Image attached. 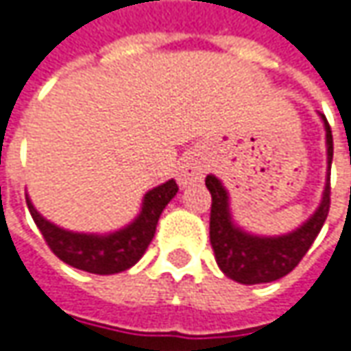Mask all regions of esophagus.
<instances>
[{"label": "esophagus", "mask_w": 351, "mask_h": 351, "mask_svg": "<svg viewBox=\"0 0 351 351\" xmlns=\"http://www.w3.org/2000/svg\"><path fill=\"white\" fill-rule=\"evenodd\" d=\"M204 162L198 160L196 156H186L178 162L176 167V180L178 184L186 186V184H195L202 176H204Z\"/></svg>", "instance_id": "34e87169"}]
</instances>
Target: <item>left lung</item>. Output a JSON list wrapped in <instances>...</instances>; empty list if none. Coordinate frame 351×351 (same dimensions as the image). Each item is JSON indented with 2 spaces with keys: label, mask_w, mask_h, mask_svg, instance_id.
Wrapping results in <instances>:
<instances>
[{
  "label": "left lung",
  "mask_w": 351,
  "mask_h": 351,
  "mask_svg": "<svg viewBox=\"0 0 351 351\" xmlns=\"http://www.w3.org/2000/svg\"><path fill=\"white\" fill-rule=\"evenodd\" d=\"M319 119L326 131V184L314 215L304 220L292 232L278 237H260L238 226L230 210V195L222 180L215 175L206 176V189L213 196L210 206V244L218 268L240 284H264L290 274L308 252L322 230L330 210V169L334 156L332 131L322 113Z\"/></svg>",
  "instance_id": "1"
}]
</instances>
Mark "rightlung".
Here are the masks:
<instances>
[{
    "label": "right lung",
    "mask_w": 351,
    "mask_h": 351,
    "mask_svg": "<svg viewBox=\"0 0 351 351\" xmlns=\"http://www.w3.org/2000/svg\"><path fill=\"white\" fill-rule=\"evenodd\" d=\"M176 193L178 186L173 178L151 189L143 196L141 213L134 217V220L119 230L105 234L73 232L53 224L51 220L37 213L29 196H27V208L55 256L61 258L65 264L77 270L107 276V274H119L123 270H129L141 260L155 237L160 213L175 198Z\"/></svg>",
    "instance_id": "right-lung-1"
}]
</instances>
